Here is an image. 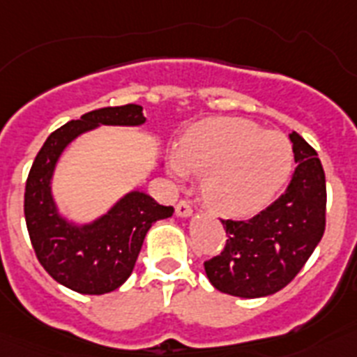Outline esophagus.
<instances>
[{"label": "esophagus", "instance_id": "obj_1", "mask_svg": "<svg viewBox=\"0 0 357 357\" xmlns=\"http://www.w3.org/2000/svg\"><path fill=\"white\" fill-rule=\"evenodd\" d=\"M175 213H176V216L188 218V216H191V213H193V209H191V206H189V202L181 200V202H178V204H176Z\"/></svg>", "mask_w": 357, "mask_h": 357}]
</instances>
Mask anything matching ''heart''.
I'll return each instance as SVG.
<instances>
[{
	"label": "heart",
	"instance_id": "obj_1",
	"mask_svg": "<svg viewBox=\"0 0 357 357\" xmlns=\"http://www.w3.org/2000/svg\"><path fill=\"white\" fill-rule=\"evenodd\" d=\"M169 168L181 178L206 175L202 195L216 213L250 216L288 182L293 146L284 134L248 119L211 118L185 132L178 151L169 155Z\"/></svg>",
	"mask_w": 357,
	"mask_h": 357
}]
</instances>
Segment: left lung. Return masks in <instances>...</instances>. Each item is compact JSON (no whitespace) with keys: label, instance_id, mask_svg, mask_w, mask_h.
I'll list each match as a JSON object with an SVG mask.
<instances>
[{"label":"left lung","instance_id":"obj_1","mask_svg":"<svg viewBox=\"0 0 357 357\" xmlns=\"http://www.w3.org/2000/svg\"><path fill=\"white\" fill-rule=\"evenodd\" d=\"M296 168L284 195L250 220H222L225 248L206 261L211 284L222 293L259 298L288 286L326 230V173L313 146L289 134Z\"/></svg>","mask_w":357,"mask_h":357}]
</instances>
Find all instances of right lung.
I'll return each mask as SVG.
<instances>
[{
	"mask_svg": "<svg viewBox=\"0 0 357 357\" xmlns=\"http://www.w3.org/2000/svg\"><path fill=\"white\" fill-rule=\"evenodd\" d=\"M143 107L128 103L91 110L56 128L37 153L24 189V220L31 247L56 282L84 295L114 291L130 277L144 236L157 220L173 214L143 191H130L103 216L77 225L59 214L52 195L56 160L73 139L100 125L139 127Z\"/></svg>",
	"mask_w": 357,
	"mask_h": 357,
	"instance_id": "right-lung-1",
	"label": "right lung"
}]
</instances>
